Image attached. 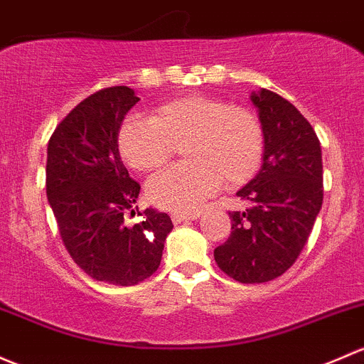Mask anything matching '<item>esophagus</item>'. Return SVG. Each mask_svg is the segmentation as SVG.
<instances>
[{"label":"esophagus","mask_w":364,"mask_h":364,"mask_svg":"<svg viewBox=\"0 0 364 364\" xmlns=\"http://www.w3.org/2000/svg\"><path fill=\"white\" fill-rule=\"evenodd\" d=\"M200 216L198 213H172V221H174L176 225L181 223V221H195L197 218Z\"/></svg>","instance_id":"1"}]
</instances>
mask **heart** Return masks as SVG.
<instances>
[{"instance_id":"b5f03b06","label":"heart","mask_w":364,"mask_h":364,"mask_svg":"<svg viewBox=\"0 0 364 364\" xmlns=\"http://www.w3.org/2000/svg\"><path fill=\"white\" fill-rule=\"evenodd\" d=\"M183 144L185 162L153 176L150 200L171 211H195L220 190L247 183L262 166L265 136L250 109L209 95H183L131 117L118 131V150L132 169H160Z\"/></svg>"}]
</instances>
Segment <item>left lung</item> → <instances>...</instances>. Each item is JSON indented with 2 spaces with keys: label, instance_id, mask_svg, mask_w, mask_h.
<instances>
[{
  "label": "left lung",
  "instance_id": "1",
  "mask_svg": "<svg viewBox=\"0 0 364 364\" xmlns=\"http://www.w3.org/2000/svg\"><path fill=\"white\" fill-rule=\"evenodd\" d=\"M265 136L262 169L237 192L250 208L230 214L232 233L214 250L242 284L279 277L296 262L323 205V156L312 125L275 92L251 94Z\"/></svg>",
  "mask_w": 364,
  "mask_h": 364
}]
</instances>
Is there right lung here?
<instances>
[{"mask_svg": "<svg viewBox=\"0 0 364 364\" xmlns=\"http://www.w3.org/2000/svg\"><path fill=\"white\" fill-rule=\"evenodd\" d=\"M137 101L124 85L95 92L57 125L47 148V197L64 246L87 275L117 286L137 284L159 269L174 227L155 209L139 213L136 225L124 220L141 186L122 162L118 131Z\"/></svg>", "mask_w": 364, "mask_h": 364, "instance_id": "right-lung-1", "label": "right lung"}]
</instances>
